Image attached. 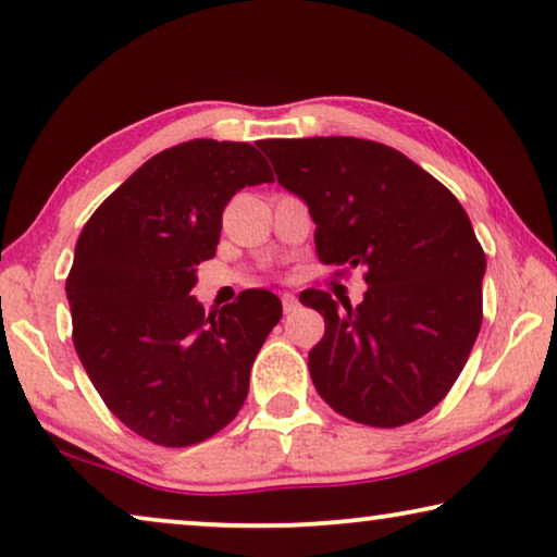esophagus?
<instances>
[{
  "mask_svg": "<svg viewBox=\"0 0 557 557\" xmlns=\"http://www.w3.org/2000/svg\"><path fill=\"white\" fill-rule=\"evenodd\" d=\"M282 310H285V312L297 310V297L295 295H282Z\"/></svg>",
  "mask_w": 557,
  "mask_h": 557,
  "instance_id": "34e87169",
  "label": "esophagus"
}]
</instances>
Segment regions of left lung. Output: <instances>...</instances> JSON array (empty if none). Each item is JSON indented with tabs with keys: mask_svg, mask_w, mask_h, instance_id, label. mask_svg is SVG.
<instances>
[{
	"mask_svg": "<svg viewBox=\"0 0 557 557\" xmlns=\"http://www.w3.org/2000/svg\"><path fill=\"white\" fill-rule=\"evenodd\" d=\"M277 182L310 207L318 260L363 270L343 308L323 289L300 302L325 318L310 379L341 417L411 424L449 394L482 327L487 257L457 197L396 148L366 138H270Z\"/></svg>",
	"mask_w": 557,
	"mask_h": 557,
	"instance_id": "8db88e82",
	"label": "left lung"
}]
</instances>
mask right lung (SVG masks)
Here are the masks:
<instances>
[{
	"label": "right lung",
	"mask_w": 557,
	"mask_h": 557,
	"mask_svg": "<svg viewBox=\"0 0 557 557\" xmlns=\"http://www.w3.org/2000/svg\"><path fill=\"white\" fill-rule=\"evenodd\" d=\"M275 182L249 144L197 138L156 153L92 211L65 282L73 343L115 419L159 446H191L237 417L249 368L280 323L268 289L203 312L189 295L222 211Z\"/></svg>",
	"instance_id": "obj_1"
}]
</instances>
